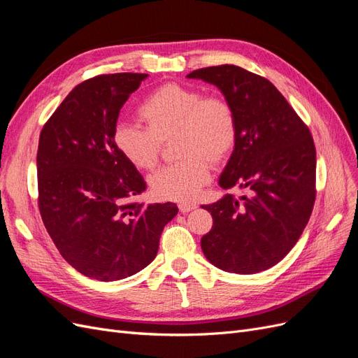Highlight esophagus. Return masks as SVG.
<instances>
[{"label":"esophagus","mask_w":358,"mask_h":358,"mask_svg":"<svg viewBox=\"0 0 358 358\" xmlns=\"http://www.w3.org/2000/svg\"><path fill=\"white\" fill-rule=\"evenodd\" d=\"M197 206L194 204V203H188V201H180L179 203V210L182 212V213H188V212H191L192 209H196Z\"/></svg>","instance_id":"obj_1"}]
</instances>
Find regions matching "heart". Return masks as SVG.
I'll use <instances>...</instances> for the list:
<instances>
[{"mask_svg":"<svg viewBox=\"0 0 358 358\" xmlns=\"http://www.w3.org/2000/svg\"><path fill=\"white\" fill-rule=\"evenodd\" d=\"M146 128L119 122L113 143L129 164L154 169L162 142L176 137V154L183 158L149 176V188L158 200L187 201L197 197L210 180V162H221L237 138L233 107L221 96L206 95L192 86L166 83L138 106Z\"/></svg>","mask_w":358,"mask_h":358,"instance_id":"b5f03b06","label":"heart"}]
</instances>
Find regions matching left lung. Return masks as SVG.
Masks as SVG:
<instances>
[{"label":"left lung","instance_id":"obj_1","mask_svg":"<svg viewBox=\"0 0 358 358\" xmlns=\"http://www.w3.org/2000/svg\"><path fill=\"white\" fill-rule=\"evenodd\" d=\"M221 91L236 115L237 138L220 187L246 189L201 208L212 230L201 237L204 257L224 272L258 273L273 267L299 241L315 203L317 152L303 124L272 82L237 66L194 70Z\"/></svg>","mask_w":358,"mask_h":358}]
</instances>
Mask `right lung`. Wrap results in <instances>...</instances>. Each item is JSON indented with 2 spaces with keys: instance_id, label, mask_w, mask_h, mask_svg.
<instances>
[{
  "instance_id": "right-lung-1",
  "label": "right lung",
  "mask_w": 358,
  "mask_h": 358,
  "mask_svg": "<svg viewBox=\"0 0 358 358\" xmlns=\"http://www.w3.org/2000/svg\"><path fill=\"white\" fill-rule=\"evenodd\" d=\"M146 78L116 73L79 83L40 133L43 224L71 267L103 282L152 263L162 229L178 213L175 203H128L146 183L113 143L119 112Z\"/></svg>"
}]
</instances>
